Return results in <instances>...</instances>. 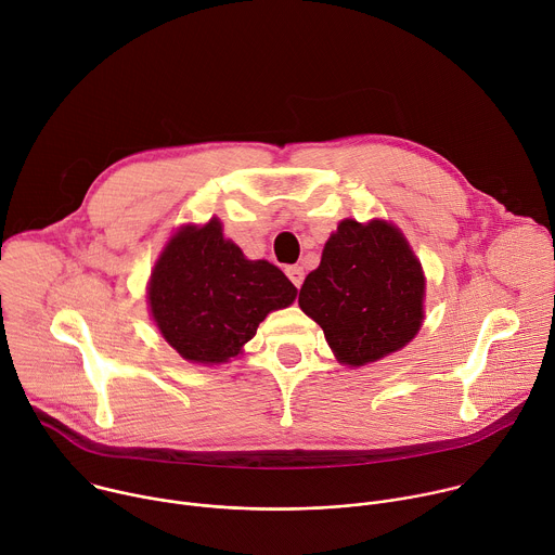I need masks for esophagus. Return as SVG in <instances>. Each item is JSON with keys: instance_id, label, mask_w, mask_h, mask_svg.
<instances>
[{"instance_id": "esophagus-1", "label": "esophagus", "mask_w": 555, "mask_h": 555, "mask_svg": "<svg viewBox=\"0 0 555 555\" xmlns=\"http://www.w3.org/2000/svg\"><path fill=\"white\" fill-rule=\"evenodd\" d=\"M285 274H287V279L294 283V287H300V285H302V279H305L302 268H298V266H289V268L285 270Z\"/></svg>"}]
</instances>
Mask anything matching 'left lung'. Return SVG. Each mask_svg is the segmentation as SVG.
Wrapping results in <instances>:
<instances>
[{"instance_id": "left-lung-1", "label": "left lung", "mask_w": 555, "mask_h": 555, "mask_svg": "<svg viewBox=\"0 0 555 555\" xmlns=\"http://www.w3.org/2000/svg\"><path fill=\"white\" fill-rule=\"evenodd\" d=\"M424 289L422 263L398 228L345 219L325 244L321 266L307 274L298 305L323 327L340 362L362 366L415 338Z\"/></svg>"}]
</instances>
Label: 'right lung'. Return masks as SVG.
I'll return each instance as SVG.
<instances>
[{"instance_id": "1", "label": "right lung", "mask_w": 555, "mask_h": 555, "mask_svg": "<svg viewBox=\"0 0 555 555\" xmlns=\"http://www.w3.org/2000/svg\"><path fill=\"white\" fill-rule=\"evenodd\" d=\"M294 298L296 287L276 266L248 261L223 240L219 219L176 232L149 283L157 330L182 358L202 364L234 358L266 315Z\"/></svg>"}]
</instances>
